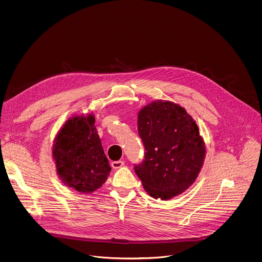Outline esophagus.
I'll return each instance as SVG.
<instances>
[{
  "mask_svg": "<svg viewBox=\"0 0 262 262\" xmlns=\"http://www.w3.org/2000/svg\"><path fill=\"white\" fill-rule=\"evenodd\" d=\"M123 165H124V161H122V160H118V161H113V162L111 163V167H112L113 169H118V168L122 167Z\"/></svg>",
  "mask_w": 262,
  "mask_h": 262,
  "instance_id": "1",
  "label": "esophagus"
}]
</instances>
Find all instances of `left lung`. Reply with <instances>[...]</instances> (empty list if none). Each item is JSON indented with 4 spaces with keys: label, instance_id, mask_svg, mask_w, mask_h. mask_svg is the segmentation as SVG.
<instances>
[{
    "label": "left lung",
    "instance_id": "obj_1",
    "mask_svg": "<svg viewBox=\"0 0 262 262\" xmlns=\"http://www.w3.org/2000/svg\"><path fill=\"white\" fill-rule=\"evenodd\" d=\"M138 130L145 156L135 172L149 195L167 201L191 186L203 167L206 147L186 110L170 101L151 102L138 114Z\"/></svg>",
    "mask_w": 262,
    "mask_h": 262
}]
</instances>
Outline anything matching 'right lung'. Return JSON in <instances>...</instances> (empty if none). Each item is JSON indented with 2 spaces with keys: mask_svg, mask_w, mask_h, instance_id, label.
I'll return each instance as SVG.
<instances>
[{
  "mask_svg": "<svg viewBox=\"0 0 262 262\" xmlns=\"http://www.w3.org/2000/svg\"><path fill=\"white\" fill-rule=\"evenodd\" d=\"M53 156L61 181L82 193L101 187L111 170L92 114L66 121L54 139Z\"/></svg>",
  "mask_w": 262,
  "mask_h": 262,
  "instance_id": "1",
  "label": "right lung"
}]
</instances>
